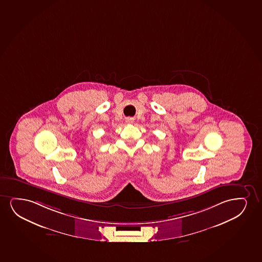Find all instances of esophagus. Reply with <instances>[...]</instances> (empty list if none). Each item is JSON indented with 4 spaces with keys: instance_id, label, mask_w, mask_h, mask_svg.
<instances>
[{
    "instance_id": "34e87169",
    "label": "esophagus",
    "mask_w": 262,
    "mask_h": 262,
    "mask_svg": "<svg viewBox=\"0 0 262 262\" xmlns=\"http://www.w3.org/2000/svg\"><path fill=\"white\" fill-rule=\"evenodd\" d=\"M128 122H132V120L128 119Z\"/></svg>"
}]
</instances>
